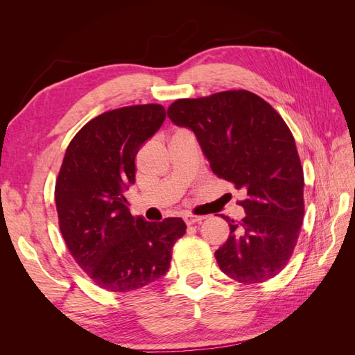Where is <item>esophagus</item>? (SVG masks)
Wrapping results in <instances>:
<instances>
[{
	"mask_svg": "<svg viewBox=\"0 0 355 355\" xmlns=\"http://www.w3.org/2000/svg\"><path fill=\"white\" fill-rule=\"evenodd\" d=\"M202 219H206L204 216H196V214H185L184 216V220L187 225H194V223H198L201 222Z\"/></svg>",
	"mask_w": 355,
	"mask_h": 355,
	"instance_id": "obj_1",
	"label": "esophagus"
}]
</instances>
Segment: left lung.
<instances>
[{"label": "left lung", "mask_w": 355, "mask_h": 355, "mask_svg": "<svg viewBox=\"0 0 355 355\" xmlns=\"http://www.w3.org/2000/svg\"><path fill=\"white\" fill-rule=\"evenodd\" d=\"M167 115L196 135L214 175L245 194V216H228L230 237L214 253L222 272L244 284L287 265L304 220V170L292 132L272 106L247 90L179 99Z\"/></svg>", "instance_id": "8db88e82"}]
</instances>
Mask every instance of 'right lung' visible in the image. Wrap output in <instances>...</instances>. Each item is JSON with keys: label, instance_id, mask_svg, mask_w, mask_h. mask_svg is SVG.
Returning a JSON list of instances; mask_svg holds the SVG:
<instances>
[{"label": "right lung", "instance_id": "1", "mask_svg": "<svg viewBox=\"0 0 355 355\" xmlns=\"http://www.w3.org/2000/svg\"><path fill=\"white\" fill-rule=\"evenodd\" d=\"M164 120L155 103L103 112L75 135L63 158L55 189L60 232L81 270L110 292H132L166 275L187 230L180 218H133L124 197L135 184L137 151Z\"/></svg>", "mask_w": 355, "mask_h": 355}]
</instances>
